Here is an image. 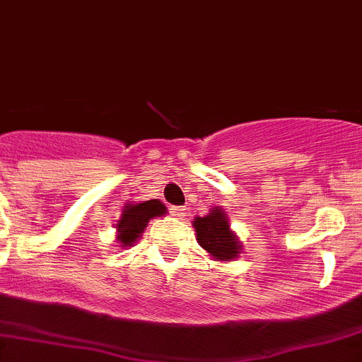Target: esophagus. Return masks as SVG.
<instances>
[{
	"mask_svg": "<svg viewBox=\"0 0 362 362\" xmlns=\"http://www.w3.org/2000/svg\"><path fill=\"white\" fill-rule=\"evenodd\" d=\"M170 214H173V216H176V217H182V216H185V209H182V207H170Z\"/></svg>",
	"mask_w": 362,
	"mask_h": 362,
	"instance_id": "obj_1",
	"label": "esophagus"
}]
</instances>
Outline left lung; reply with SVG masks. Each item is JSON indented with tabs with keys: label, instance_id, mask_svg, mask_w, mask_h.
Listing matches in <instances>:
<instances>
[{
	"label": "left lung",
	"instance_id": "8db88e82",
	"mask_svg": "<svg viewBox=\"0 0 362 362\" xmlns=\"http://www.w3.org/2000/svg\"><path fill=\"white\" fill-rule=\"evenodd\" d=\"M193 228L198 245L216 260H233L242 254V243L229 229L228 216L221 207L212 209L204 217H195Z\"/></svg>",
	"mask_w": 362,
	"mask_h": 362
}]
</instances>
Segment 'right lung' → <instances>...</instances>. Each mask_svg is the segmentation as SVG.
Instances as JSON below:
<instances>
[{
    "label": "right lung",
    "mask_w": 362,
    "mask_h": 362,
    "mask_svg": "<svg viewBox=\"0 0 362 362\" xmlns=\"http://www.w3.org/2000/svg\"><path fill=\"white\" fill-rule=\"evenodd\" d=\"M167 207L160 200H146L143 204H127L117 221V243L122 248L131 247L145 231L150 219L164 216Z\"/></svg>",
    "instance_id": "obj_1"
}]
</instances>
